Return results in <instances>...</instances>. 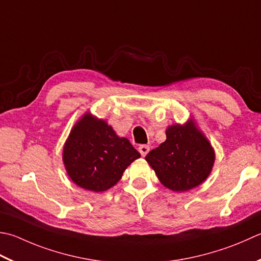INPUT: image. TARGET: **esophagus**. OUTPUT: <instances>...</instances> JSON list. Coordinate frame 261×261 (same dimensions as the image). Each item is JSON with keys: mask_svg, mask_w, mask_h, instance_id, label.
Masks as SVG:
<instances>
[{"mask_svg": "<svg viewBox=\"0 0 261 261\" xmlns=\"http://www.w3.org/2000/svg\"><path fill=\"white\" fill-rule=\"evenodd\" d=\"M139 152L141 154L142 157H145L148 152H149V146L147 145H142L139 147Z\"/></svg>", "mask_w": 261, "mask_h": 261, "instance_id": "obj_1", "label": "esophagus"}]
</instances>
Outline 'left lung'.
Returning <instances> with one entry per match:
<instances>
[{
  "label": "left lung",
  "mask_w": 261,
  "mask_h": 261,
  "mask_svg": "<svg viewBox=\"0 0 261 261\" xmlns=\"http://www.w3.org/2000/svg\"><path fill=\"white\" fill-rule=\"evenodd\" d=\"M165 188L185 192L200 186L212 173L215 150L193 119L166 129V140L145 157Z\"/></svg>",
  "instance_id": "obj_1"
}]
</instances>
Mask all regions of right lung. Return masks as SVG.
Returning a JSON list of instances; mask_svg holds the SVG:
<instances>
[{
    "label": "right lung",
    "instance_id": "right-lung-1",
    "mask_svg": "<svg viewBox=\"0 0 261 261\" xmlns=\"http://www.w3.org/2000/svg\"><path fill=\"white\" fill-rule=\"evenodd\" d=\"M140 157L124 137L90 112L76 121L63 146L62 160L69 177L88 191L114 187L132 162Z\"/></svg>",
    "mask_w": 261,
    "mask_h": 261
}]
</instances>
